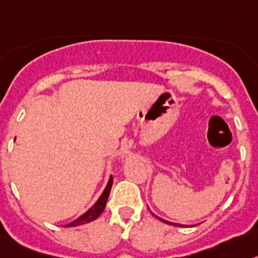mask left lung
Masks as SVG:
<instances>
[{"instance_id": "8db88e82", "label": "left lung", "mask_w": 258, "mask_h": 258, "mask_svg": "<svg viewBox=\"0 0 258 258\" xmlns=\"http://www.w3.org/2000/svg\"><path fill=\"white\" fill-rule=\"evenodd\" d=\"M153 214V212H152ZM154 215V214H153ZM155 218H158L159 220L161 221H163V223H166V224H170V225H174V227H184V225H182V224H178V223H171V221H167V220H165V219H162V218H159V216H157V215H154Z\"/></svg>"}]
</instances>
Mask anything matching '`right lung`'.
Wrapping results in <instances>:
<instances>
[{
  "mask_svg": "<svg viewBox=\"0 0 258 258\" xmlns=\"http://www.w3.org/2000/svg\"><path fill=\"white\" fill-rule=\"evenodd\" d=\"M112 183H113V178L110 176L109 180H108V183H106L105 188H104L103 194L100 195V198L97 199V202H96L92 207L87 211V212H84L82 216H79L76 220H74L72 223L67 224L66 227H76V225L87 224V223H91V221L96 220V219L99 218L100 215L104 212L106 201H108V197H109V194H110V188H112Z\"/></svg>",
  "mask_w": 258,
  "mask_h": 258,
  "instance_id": "obj_1",
  "label": "right lung"
}]
</instances>
